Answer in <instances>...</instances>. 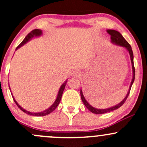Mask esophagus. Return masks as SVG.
Returning a JSON list of instances; mask_svg holds the SVG:
<instances>
[{
	"mask_svg": "<svg viewBox=\"0 0 147 147\" xmlns=\"http://www.w3.org/2000/svg\"><path fill=\"white\" fill-rule=\"evenodd\" d=\"M72 75L73 76V77H79V76L81 75V73L80 72L78 71V70H75V71H73V72L72 73Z\"/></svg>",
	"mask_w": 147,
	"mask_h": 147,
	"instance_id": "obj_1",
	"label": "esophagus"
}]
</instances>
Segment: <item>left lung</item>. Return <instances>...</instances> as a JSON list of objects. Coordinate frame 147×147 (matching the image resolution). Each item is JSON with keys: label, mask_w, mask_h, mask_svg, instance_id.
I'll list each match as a JSON object with an SVG mask.
<instances>
[{"label": "left lung", "mask_w": 147, "mask_h": 147, "mask_svg": "<svg viewBox=\"0 0 147 147\" xmlns=\"http://www.w3.org/2000/svg\"><path fill=\"white\" fill-rule=\"evenodd\" d=\"M107 32L109 34L111 35V41H112V43H115V44L117 45H119V46H122V47H124L126 50L129 51V53L130 55V57H131V63H132V68H133V79H132V82H131V85H130V88H129V92H128L127 95L125 97V98H124L123 100L119 104H118L117 105L115 106H113V107H111V108H109V109H95V108L92 107V106H91L90 104H88V103L87 102V101L86 100L85 98H84V95H83V93H82V90H80V95H81V98H82V100L83 103L84 104V105L86 106V107L88 109L89 111H90V112H92V113H95V114H104V113H109V112H111V111H113L114 110H116V109H119V107H121L123 104H124V102H126V99H127V97H129V92H130V90H131V86H132V84L133 83V82H134V79H135V67H134V63H133V50H132V48H131V45L129 43H128L127 41H126L125 38H124V37L122 36V35L119 32L116 31V30H107Z\"/></svg>", "instance_id": "1"}]
</instances>
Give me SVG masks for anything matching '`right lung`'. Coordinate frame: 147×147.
Returning <instances> with one entry per match:
<instances>
[{
    "label": "right lung",
    "mask_w": 147,
    "mask_h": 147,
    "mask_svg": "<svg viewBox=\"0 0 147 147\" xmlns=\"http://www.w3.org/2000/svg\"><path fill=\"white\" fill-rule=\"evenodd\" d=\"M41 34H42V31L41 30L35 29V30H32V31H31L29 34H28V35H27L26 36H25V38H24V39H23V41H22L21 43H20V45H18L17 48H16V50H17L18 48H19L20 47H21L23 45H24L25 43H26L28 41H30V40L32 38H33V37H34V36H40V35H41ZM66 83H67V81L65 82V83H63V84H62L61 86L60 87L59 90V92H58V95H57L56 100H55V102H54V104H52V105L50 106L49 109H48L47 110H45L44 111H43V112H41V113H32V112H29V111H27L26 110H25V109H23V108H22L21 106H20L17 102H16V101L15 100L14 97L12 96L13 99H14V102L16 103V104L17 105L18 107L19 108V109H21L22 111H23V112L25 113H27L28 115H33V116H37V117H39V116L47 115L51 113L53 111H55V109H56V108L57 107V106L59 105V102L61 101V99L62 94H63L64 88H65V85H66ZM9 90H10V88H9Z\"/></svg>",
    "instance_id": "obj_1"
}]
</instances>
